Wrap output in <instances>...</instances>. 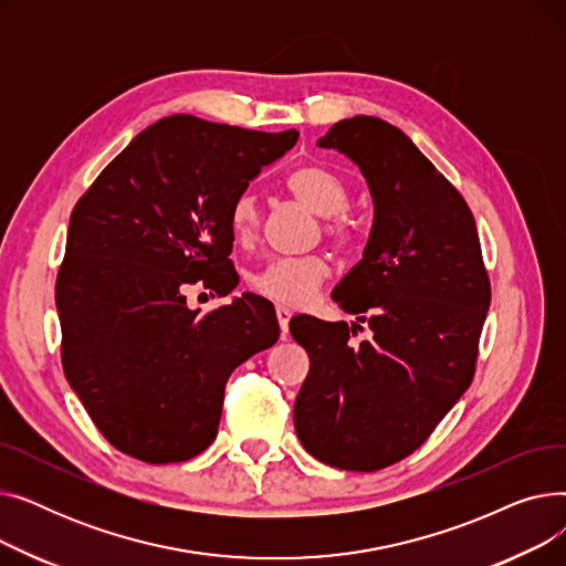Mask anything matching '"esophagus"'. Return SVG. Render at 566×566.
Listing matches in <instances>:
<instances>
[{
	"label": "esophagus",
	"instance_id": "1",
	"mask_svg": "<svg viewBox=\"0 0 566 566\" xmlns=\"http://www.w3.org/2000/svg\"><path fill=\"white\" fill-rule=\"evenodd\" d=\"M275 314H277V321H280V328H282V339L289 337V321H291V310L284 307V305H277L275 307Z\"/></svg>",
	"mask_w": 566,
	"mask_h": 566
}]
</instances>
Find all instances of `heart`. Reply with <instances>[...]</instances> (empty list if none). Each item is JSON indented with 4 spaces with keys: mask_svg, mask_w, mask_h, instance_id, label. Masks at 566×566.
I'll list each match as a JSON object with an SVG mask.
<instances>
[{
    "mask_svg": "<svg viewBox=\"0 0 566 566\" xmlns=\"http://www.w3.org/2000/svg\"><path fill=\"white\" fill-rule=\"evenodd\" d=\"M289 190L305 201L314 213L325 216V229L337 245H353L358 238V224L344 213L348 203V190L339 176L333 171L305 165L293 169L286 178ZM261 222L259 203L252 192L238 195L229 208V224L235 241L248 243L254 238ZM331 275V265L323 256H275L268 259L252 275V286L282 305H305L314 298L318 286Z\"/></svg>",
    "mask_w": 566,
    "mask_h": 566,
    "instance_id": "b5f03b06",
    "label": "heart"
}]
</instances>
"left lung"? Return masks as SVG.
<instances>
[{
    "mask_svg": "<svg viewBox=\"0 0 566 566\" xmlns=\"http://www.w3.org/2000/svg\"><path fill=\"white\" fill-rule=\"evenodd\" d=\"M316 144L360 167L374 222L333 291L355 323H289L310 355L293 424L314 459L374 472L418 450L468 390L491 284L465 199L399 128L360 114ZM360 322L373 335L353 343Z\"/></svg>",
    "mask_w": 566,
    "mask_h": 566,
    "instance_id": "obj_1",
    "label": "left lung"
}]
</instances>
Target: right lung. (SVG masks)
Masks as SVG:
<instances>
[{
    "instance_id": "1",
    "label": "right lung",
    "mask_w": 566,
    "mask_h": 566,
    "mask_svg": "<svg viewBox=\"0 0 566 566\" xmlns=\"http://www.w3.org/2000/svg\"><path fill=\"white\" fill-rule=\"evenodd\" d=\"M298 133L174 114L142 130L75 203L56 275L62 365L118 452L178 463L218 436L224 382L280 337L273 303L243 293L199 314L186 289H235L229 208Z\"/></svg>"
}]
</instances>
